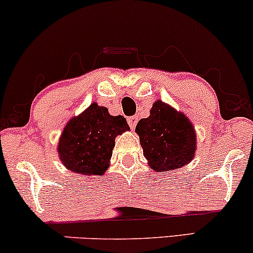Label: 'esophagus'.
I'll list each match as a JSON object with an SVG mask.
<instances>
[{
  "instance_id": "obj_1",
  "label": "esophagus",
  "mask_w": 253,
  "mask_h": 253,
  "mask_svg": "<svg viewBox=\"0 0 253 253\" xmlns=\"http://www.w3.org/2000/svg\"><path fill=\"white\" fill-rule=\"evenodd\" d=\"M137 122H138V117L137 116H131L127 118V123H129V126L131 127V130H133L136 127Z\"/></svg>"
}]
</instances>
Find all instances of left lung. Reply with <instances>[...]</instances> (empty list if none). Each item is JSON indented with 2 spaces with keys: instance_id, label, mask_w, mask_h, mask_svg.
Segmentation results:
<instances>
[{
  "instance_id": "1",
  "label": "left lung",
  "mask_w": 253,
  "mask_h": 253,
  "mask_svg": "<svg viewBox=\"0 0 253 253\" xmlns=\"http://www.w3.org/2000/svg\"><path fill=\"white\" fill-rule=\"evenodd\" d=\"M143 154L156 172L176 170L192 161L196 152V131L183 112L161 99L152 104L150 116L136 126Z\"/></svg>"
}]
</instances>
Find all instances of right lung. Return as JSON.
Instances as JSON below:
<instances>
[{
	"label": "right lung",
	"instance_id": "obj_1",
	"mask_svg": "<svg viewBox=\"0 0 253 253\" xmlns=\"http://www.w3.org/2000/svg\"><path fill=\"white\" fill-rule=\"evenodd\" d=\"M127 130L123 116H111L107 108L92 103L65 126L57 146L62 164L82 176H102L109 168L115 138Z\"/></svg>",
	"mask_w": 253,
	"mask_h": 253
}]
</instances>
